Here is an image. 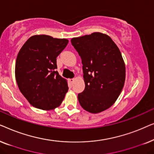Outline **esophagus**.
I'll return each mask as SVG.
<instances>
[{
    "label": "esophagus",
    "mask_w": 154,
    "mask_h": 154,
    "mask_svg": "<svg viewBox=\"0 0 154 154\" xmlns=\"http://www.w3.org/2000/svg\"><path fill=\"white\" fill-rule=\"evenodd\" d=\"M74 81H75V80H74V79H69V83H71V84H72V83H73V82H74Z\"/></svg>",
    "instance_id": "34e87169"
}]
</instances>
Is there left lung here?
Returning a JSON list of instances; mask_svg holds the SVG:
<instances>
[{"mask_svg": "<svg viewBox=\"0 0 154 154\" xmlns=\"http://www.w3.org/2000/svg\"><path fill=\"white\" fill-rule=\"evenodd\" d=\"M71 44L82 60L85 90L78 99L85 111L98 113L112 106L123 90L125 65L110 36L94 32L73 38Z\"/></svg>", "mask_w": 154, "mask_h": 154, "instance_id": "left-lung-1", "label": "left lung"}]
</instances>
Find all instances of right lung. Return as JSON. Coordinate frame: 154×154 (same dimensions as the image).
<instances>
[{
	"label": "right lung",
	"mask_w": 154,
	"mask_h": 154,
	"mask_svg": "<svg viewBox=\"0 0 154 154\" xmlns=\"http://www.w3.org/2000/svg\"><path fill=\"white\" fill-rule=\"evenodd\" d=\"M69 41L34 35L18 52L15 79L20 92L33 106L52 110L62 104L68 91L67 81L55 71L57 57Z\"/></svg>",
	"instance_id": "add662e5"
}]
</instances>
